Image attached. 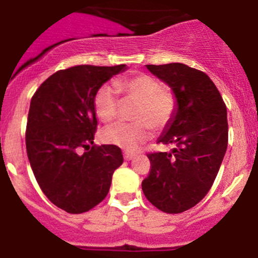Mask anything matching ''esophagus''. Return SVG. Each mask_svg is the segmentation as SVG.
I'll use <instances>...</instances> for the list:
<instances>
[{
	"mask_svg": "<svg viewBox=\"0 0 258 258\" xmlns=\"http://www.w3.org/2000/svg\"><path fill=\"white\" fill-rule=\"evenodd\" d=\"M134 157H135L134 153L124 152V159H125V160H132V159H134Z\"/></svg>",
	"mask_w": 258,
	"mask_h": 258,
	"instance_id": "1",
	"label": "esophagus"
}]
</instances>
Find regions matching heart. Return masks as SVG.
<instances>
[{"mask_svg": "<svg viewBox=\"0 0 258 258\" xmlns=\"http://www.w3.org/2000/svg\"><path fill=\"white\" fill-rule=\"evenodd\" d=\"M115 86L104 85L96 91L94 98V109L104 123H111L118 118L119 91L126 100L134 101L132 120L129 124H116L101 132L104 143L116 145L125 150H134L148 139L150 128L164 129L172 120L177 109V98L168 86L160 85L153 76L145 74L120 79Z\"/></svg>", "mask_w": 258, "mask_h": 258, "instance_id": "heart-1", "label": "heart"}]
</instances>
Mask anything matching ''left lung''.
<instances>
[{
    "label": "left lung",
    "mask_w": 258,
    "mask_h": 258,
    "mask_svg": "<svg viewBox=\"0 0 258 258\" xmlns=\"http://www.w3.org/2000/svg\"><path fill=\"white\" fill-rule=\"evenodd\" d=\"M177 98V109L158 143L169 153H150L149 175L142 189L165 213H180L205 198L215 182L228 143L227 109L218 89L203 71L184 63L147 65Z\"/></svg>",
    "instance_id": "8db88e82"
}]
</instances>
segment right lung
Wrapping results in <instances>:
<instances>
[{"label":"right lung","mask_w":258,"mask_h":258,"mask_svg":"<svg viewBox=\"0 0 258 258\" xmlns=\"http://www.w3.org/2000/svg\"><path fill=\"white\" fill-rule=\"evenodd\" d=\"M125 70L126 65L74 66L52 74L32 96L27 157L43 195L68 213L99 205L114 170L123 164L120 148L94 144V98L103 84Z\"/></svg>","instance_id":"add662e5"}]
</instances>
